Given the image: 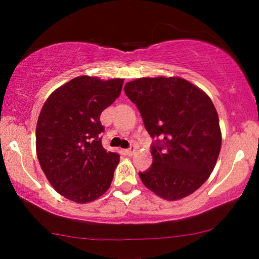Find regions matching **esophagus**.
<instances>
[{
  "label": "esophagus",
  "instance_id": "esophagus-1",
  "mask_svg": "<svg viewBox=\"0 0 259 259\" xmlns=\"http://www.w3.org/2000/svg\"><path fill=\"white\" fill-rule=\"evenodd\" d=\"M125 153L127 155H132L136 153V146H131L130 148H127V150H125Z\"/></svg>",
  "mask_w": 259,
  "mask_h": 259
}]
</instances>
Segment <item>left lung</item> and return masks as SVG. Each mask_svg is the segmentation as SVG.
Returning <instances> with one entry per match:
<instances>
[{
	"mask_svg": "<svg viewBox=\"0 0 259 259\" xmlns=\"http://www.w3.org/2000/svg\"><path fill=\"white\" fill-rule=\"evenodd\" d=\"M145 128L155 139L153 162L139 172L157 196L178 200L199 189L213 171L222 146L213 102L182 77H141L125 84Z\"/></svg>",
	"mask_w": 259,
	"mask_h": 259,
	"instance_id": "obj_1",
	"label": "left lung"
}]
</instances>
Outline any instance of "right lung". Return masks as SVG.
Here are the masks:
<instances>
[{
    "label": "right lung",
    "mask_w": 259,
    "mask_h": 259,
    "mask_svg": "<svg viewBox=\"0 0 259 259\" xmlns=\"http://www.w3.org/2000/svg\"><path fill=\"white\" fill-rule=\"evenodd\" d=\"M123 79L77 76L49 95L38 115L36 153L52 186L84 204L109 189L118 153L102 147L100 115L121 93Z\"/></svg>",
    "instance_id": "add662e5"
}]
</instances>
